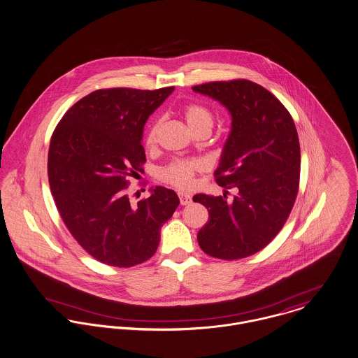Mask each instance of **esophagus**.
I'll use <instances>...</instances> for the list:
<instances>
[{"label":"esophagus","mask_w":358,"mask_h":358,"mask_svg":"<svg viewBox=\"0 0 358 358\" xmlns=\"http://www.w3.org/2000/svg\"><path fill=\"white\" fill-rule=\"evenodd\" d=\"M178 197H180L181 206H188V204L192 203V197L188 193L178 192Z\"/></svg>","instance_id":"1"}]
</instances>
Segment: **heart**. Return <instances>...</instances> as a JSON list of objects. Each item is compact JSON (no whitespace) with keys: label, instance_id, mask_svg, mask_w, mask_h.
<instances>
[{"label":"heart","instance_id":"heart-1","mask_svg":"<svg viewBox=\"0 0 358 358\" xmlns=\"http://www.w3.org/2000/svg\"><path fill=\"white\" fill-rule=\"evenodd\" d=\"M182 115L188 124V127L192 129L193 132L208 128L211 129L214 124V117L210 109L200 103H187L182 108ZM159 120H155L150 124L144 141L147 145H152L157 141L158 131H159ZM204 164L197 159H176L170 162L169 165L165 166L159 171V178L178 189H188L193 185L194 176L200 171H203Z\"/></svg>","mask_w":358,"mask_h":358}]
</instances>
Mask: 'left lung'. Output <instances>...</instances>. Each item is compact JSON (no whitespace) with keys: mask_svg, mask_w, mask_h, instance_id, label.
<instances>
[{"mask_svg":"<svg viewBox=\"0 0 358 358\" xmlns=\"http://www.w3.org/2000/svg\"><path fill=\"white\" fill-rule=\"evenodd\" d=\"M192 90L220 101L231 115V131L214 173L226 192L193 196L210 215L197 241L217 259L248 257L275 238L294 206L301 164L297 129L279 99L256 83L211 82ZM231 187L238 194L227 202Z\"/></svg>","mask_w":358,"mask_h":358,"instance_id":"8db88e82","label":"left lung"}]
</instances>
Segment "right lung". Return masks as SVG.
Masks as SVG:
<instances>
[{
  "label": "right lung",
  "mask_w": 358,
  "mask_h": 358,
  "mask_svg": "<svg viewBox=\"0 0 358 358\" xmlns=\"http://www.w3.org/2000/svg\"><path fill=\"white\" fill-rule=\"evenodd\" d=\"M173 91L96 90L66 111L53 132L48 174L57 210L83 249L108 266L148 260L180 204L165 187L138 203L127 192V177L144 171V124Z\"/></svg>",
  "instance_id": "right-lung-1"
}]
</instances>
